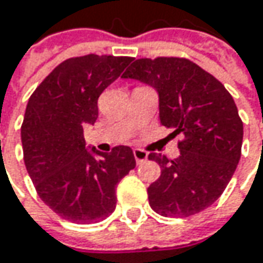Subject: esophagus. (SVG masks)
<instances>
[{
    "mask_svg": "<svg viewBox=\"0 0 263 263\" xmlns=\"http://www.w3.org/2000/svg\"><path fill=\"white\" fill-rule=\"evenodd\" d=\"M134 157H135V160H137V163L140 164V163H144L145 160L148 159V154H147L144 149L135 148L134 149Z\"/></svg>",
    "mask_w": 263,
    "mask_h": 263,
    "instance_id": "34e87169",
    "label": "esophagus"
}]
</instances>
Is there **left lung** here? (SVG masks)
Returning <instances> with one entry per match:
<instances>
[{
	"label": "left lung",
	"mask_w": 263,
	"mask_h": 263,
	"mask_svg": "<svg viewBox=\"0 0 263 263\" xmlns=\"http://www.w3.org/2000/svg\"><path fill=\"white\" fill-rule=\"evenodd\" d=\"M122 78L159 95L160 123L182 134L179 157L151 153L161 176L147 189L149 206L163 217H189L213 205L237 167L243 123L221 83L183 58L137 59Z\"/></svg>",
	"instance_id": "left-lung-1"
}]
</instances>
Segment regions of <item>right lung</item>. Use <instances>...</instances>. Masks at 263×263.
<instances>
[{
  "label": "right lung",
  "instance_id": "1",
  "mask_svg": "<svg viewBox=\"0 0 263 263\" xmlns=\"http://www.w3.org/2000/svg\"><path fill=\"white\" fill-rule=\"evenodd\" d=\"M131 61L93 53L67 59L29 99L22 125L24 164L42 201L68 221L109 217L116 186L137 164L126 145L100 153L84 141V128L99 116V96Z\"/></svg>",
  "mask_w": 263,
  "mask_h": 263
}]
</instances>
